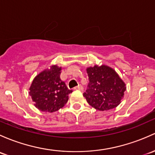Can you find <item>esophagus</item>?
<instances>
[{
  "mask_svg": "<svg viewBox=\"0 0 155 155\" xmlns=\"http://www.w3.org/2000/svg\"><path fill=\"white\" fill-rule=\"evenodd\" d=\"M73 89H74V90L82 91L83 90V87H82V85H81V84H79V85H78V86H76V87H75Z\"/></svg>",
  "mask_w": 155,
  "mask_h": 155,
  "instance_id": "esophagus-1",
  "label": "esophagus"
}]
</instances>
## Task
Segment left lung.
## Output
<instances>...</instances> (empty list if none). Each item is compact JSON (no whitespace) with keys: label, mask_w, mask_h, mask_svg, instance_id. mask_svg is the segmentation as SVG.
<instances>
[{"label":"left lung","mask_w":155,"mask_h":155,"mask_svg":"<svg viewBox=\"0 0 155 155\" xmlns=\"http://www.w3.org/2000/svg\"><path fill=\"white\" fill-rule=\"evenodd\" d=\"M89 83L83 94L88 104L99 110L118 106L126 90L125 84L113 68L95 65L87 68Z\"/></svg>","instance_id":"8db88e82"}]
</instances>
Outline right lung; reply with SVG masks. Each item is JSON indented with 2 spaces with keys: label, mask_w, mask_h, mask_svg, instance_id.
Masks as SVG:
<instances>
[{
  "label": "right lung",
  "mask_w": 155,
  "mask_h": 155,
  "mask_svg": "<svg viewBox=\"0 0 155 155\" xmlns=\"http://www.w3.org/2000/svg\"><path fill=\"white\" fill-rule=\"evenodd\" d=\"M61 68L53 65L37 75L30 87V95L35 106L41 111L55 112L64 106L68 100L69 90L60 79Z\"/></svg>",
  "instance_id": "add662e5"
}]
</instances>
